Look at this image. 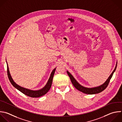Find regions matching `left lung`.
Masks as SVG:
<instances>
[{
  "mask_svg": "<svg viewBox=\"0 0 122 122\" xmlns=\"http://www.w3.org/2000/svg\"><path fill=\"white\" fill-rule=\"evenodd\" d=\"M117 63H116V65L115 66V67L114 68V69L113 70V71H112V74L110 75V76H109V77H108V78L107 79V80L102 85L99 86V87H95V88H86L82 86H81V85H80L77 81H76V80L74 78V77L73 76L68 72V71H66L68 75V76H69L70 80L71 81V82L73 84V86L78 91H79L80 92H82L84 93L87 94H97V93H99L102 92L103 91H104L108 86L109 82L110 81L111 78H112L113 73L115 72L116 69V67H117Z\"/></svg>",
  "mask_w": 122,
  "mask_h": 122,
  "instance_id": "8db88e82",
  "label": "left lung"
}]
</instances>
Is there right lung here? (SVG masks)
Returning a JSON list of instances; mask_svg holds the SVG:
<instances>
[{
    "mask_svg": "<svg viewBox=\"0 0 122 122\" xmlns=\"http://www.w3.org/2000/svg\"><path fill=\"white\" fill-rule=\"evenodd\" d=\"M55 71H56V68H55L52 72L47 84L43 89H42L41 90H38V91H32V90H29V89H27L26 88H24L23 87L20 86L18 84H17L14 81L12 78L11 77V76L10 71H9L8 65L7 66L8 76V77L9 78V80L10 81V82H11V84L15 88H16L17 90L20 91V92H21L25 95H26L30 97H32V98H38L40 97H41V96L45 95L46 93H47L49 91V90L50 89L51 86H52L53 78L54 77V75Z\"/></svg>",
    "mask_w": 122,
    "mask_h": 122,
    "instance_id": "right-lung-1",
    "label": "right lung"
}]
</instances>
